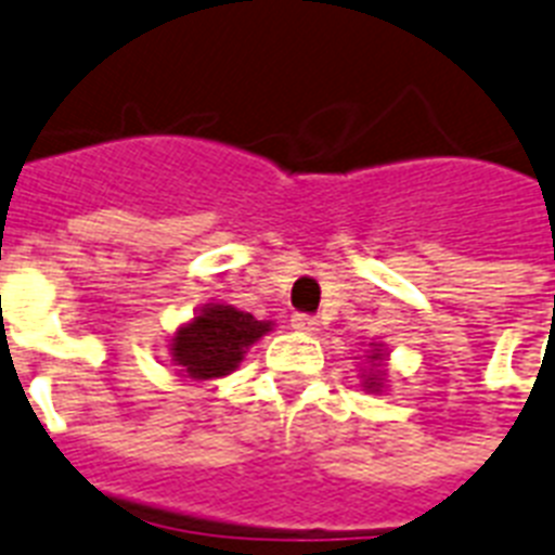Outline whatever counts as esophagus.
<instances>
[{"label": "esophagus", "instance_id": "34e87169", "mask_svg": "<svg viewBox=\"0 0 555 555\" xmlns=\"http://www.w3.org/2000/svg\"><path fill=\"white\" fill-rule=\"evenodd\" d=\"M291 322H293V327H296V331H301V333H317L319 331L317 317H308V313H296Z\"/></svg>", "mask_w": 555, "mask_h": 555}]
</instances>
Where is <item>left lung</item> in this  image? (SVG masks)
Segmentation results:
<instances>
[{
	"label": "left lung",
	"instance_id": "8db88e82",
	"mask_svg": "<svg viewBox=\"0 0 555 555\" xmlns=\"http://www.w3.org/2000/svg\"><path fill=\"white\" fill-rule=\"evenodd\" d=\"M371 359H382V353H373ZM367 387H379V382H376V376H367V382H364Z\"/></svg>",
	"mask_w": 555,
	"mask_h": 555
}]
</instances>
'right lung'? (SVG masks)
Segmentation results:
<instances>
[{
  "label": "right lung",
  "mask_w": 555,
  "mask_h": 555,
  "mask_svg": "<svg viewBox=\"0 0 555 555\" xmlns=\"http://www.w3.org/2000/svg\"><path fill=\"white\" fill-rule=\"evenodd\" d=\"M268 331L270 322H259L245 310L210 305L191 324L179 327L170 353L191 379H216L228 376L242 362L245 350Z\"/></svg>",
  "instance_id": "obj_1"
}]
</instances>
